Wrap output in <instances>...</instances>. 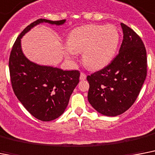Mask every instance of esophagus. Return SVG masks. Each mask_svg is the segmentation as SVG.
<instances>
[{
	"instance_id": "1",
	"label": "esophagus",
	"mask_w": 155,
	"mask_h": 155,
	"mask_svg": "<svg viewBox=\"0 0 155 155\" xmlns=\"http://www.w3.org/2000/svg\"><path fill=\"white\" fill-rule=\"evenodd\" d=\"M86 78H87V75H85V74L83 73V72H81V73H80V80H86Z\"/></svg>"
}]
</instances>
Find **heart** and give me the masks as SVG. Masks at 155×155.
<instances>
[{"label":"heart","mask_w":155,"mask_h":155,"mask_svg":"<svg viewBox=\"0 0 155 155\" xmlns=\"http://www.w3.org/2000/svg\"><path fill=\"white\" fill-rule=\"evenodd\" d=\"M119 42V34L114 25H84L69 34L66 56L72 59L76 53L83 52L84 64L99 70L111 61Z\"/></svg>","instance_id":"obj_1"}]
</instances>
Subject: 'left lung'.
Returning a JSON list of instances; mask_svg holds the SVG:
<instances>
[{"instance_id": "obj_1", "label": "left lung", "mask_w": 155, "mask_h": 155, "mask_svg": "<svg viewBox=\"0 0 155 155\" xmlns=\"http://www.w3.org/2000/svg\"><path fill=\"white\" fill-rule=\"evenodd\" d=\"M123 40L119 54L110 64L87 75V99L95 110L117 116L136 100L147 77V51L136 32L121 23Z\"/></svg>"}]
</instances>
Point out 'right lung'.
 <instances>
[{
    "instance_id": "add662e5",
    "label": "right lung",
    "mask_w": 155,
    "mask_h": 155,
    "mask_svg": "<svg viewBox=\"0 0 155 155\" xmlns=\"http://www.w3.org/2000/svg\"><path fill=\"white\" fill-rule=\"evenodd\" d=\"M66 20L39 19L22 31L10 54V78L18 100L32 116L44 122L57 119L64 112L70 96L80 81L79 71H64L59 68L37 64L29 60L21 48V38L36 25L48 23L62 25Z\"/></svg>"
}]
</instances>
